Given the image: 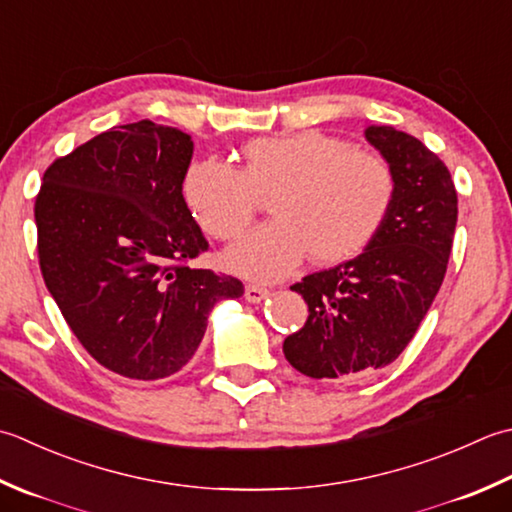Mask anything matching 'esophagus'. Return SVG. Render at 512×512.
<instances>
[{
    "instance_id": "34e87169",
    "label": "esophagus",
    "mask_w": 512,
    "mask_h": 512,
    "mask_svg": "<svg viewBox=\"0 0 512 512\" xmlns=\"http://www.w3.org/2000/svg\"><path fill=\"white\" fill-rule=\"evenodd\" d=\"M268 295H270V290H268V288L255 286V284H248V286H246V293H244L246 302H250V304H259V302H264V299H266Z\"/></svg>"
}]
</instances>
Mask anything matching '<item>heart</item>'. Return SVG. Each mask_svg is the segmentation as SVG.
I'll list each match as a JSON object with an SVG mask.
<instances>
[{
  "mask_svg": "<svg viewBox=\"0 0 512 512\" xmlns=\"http://www.w3.org/2000/svg\"><path fill=\"white\" fill-rule=\"evenodd\" d=\"M244 166L208 157L186 168L184 204L206 235L230 242L270 197L275 222L255 228L224 253L233 273L275 282L310 253L319 266L344 264L373 244L395 202V173L382 155L322 130L255 137Z\"/></svg>",
  "mask_w": 512,
  "mask_h": 512,
  "instance_id": "heart-1",
  "label": "heart"
}]
</instances>
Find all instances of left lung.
<instances>
[{
	"label": "left lung",
	"instance_id": "1",
	"mask_svg": "<svg viewBox=\"0 0 512 512\" xmlns=\"http://www.w3.org/2000/svg\"><path fill=\"white\" fill-rule=\"evenodd\" d=\"M364 135L393 166L395 202L362 255L290 286L308 319L284 339V355L313 379H357L395 362L433 304L453 248L457 193L442 159L393 126Z\"/></svg>",
	"mask_w": 512,
	"mask_h": 512
}]
</instances>
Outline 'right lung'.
Here are the masks:
<instances>
[{
  "instance_id": "obj_1",
  "label": "right lung",
  "mask_w": 512,
  "mask_h": 512,
  "mask_svg": "<svg viewBox=\"0 0 512 512\" xmlns=\"http://www.w3.org/2000/svg\"><path fill=\"white\" fill-rule=\"evenodd\" d=\"M190 159V135L142 119L55 159L35 199L46 288L90 357L128 379L175 375L215 304L244 295L188 266L208 250L182 197Z\"/></svg>"
}]
</instances>
